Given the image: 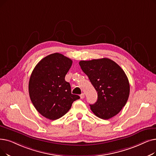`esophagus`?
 Segmentation results:
<instances>
[{
    "label": "esophagus",
    "mask_w": 156,
    "mask_h": 156,
    "mask_svg": "<svg viewBox=\"0 0 156 156\" xmlns=\"http://www.w3.org/2000/svg\"><path fill=\"white\" fill-rule=\"evenodd\" d=\"M80 96V98H81V99H83V98H84V97H85V94H84L83 93L81 94Z\"/></svg>",
    "instance_id": "34e87169"
}]
</instances>
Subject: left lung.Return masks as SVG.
Returning a JSON list of instances; mask_svg holds the SVG:
<instances>
[{
    "label": "left lung",
    "instance_id": "1",
    "mask_svg": "<svg viewBox=\"0 0 156 156\" xmlns=\"http://www.w3.org/2000/svg\"><path fill=\"white\" fill-rule=\"evenodd\" d=\"M79 64L98 92L97 101L90 105L92 112L105 120L116 115L129 96V83L123 69L107 58L81 60Z\"/></svg>",
    "mask_w": 156,
    "mask_h": 156
}]
</instances>
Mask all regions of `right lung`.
Segmentation results:
<instances>
[{
  "mask_svg": "<svg viewBox=\"0 0 156 156\" xmlns=\"http://www.w3.org/2000/svg\"><path fill=\"white\" fill-rule=\"evenodd\" d=\"M72 63L70 58L55 53L40 60L32 71L29 83L30 98L37 111L46 119L62 117L80 98L71 94V85L65 80Z\"/></svg>",
  "mask_w": 156,
  "mask_h": 156,
  "instance_id": "right-lung-1",
  "label": "right lung"
}]
</instances>
